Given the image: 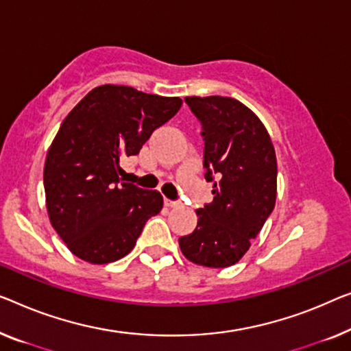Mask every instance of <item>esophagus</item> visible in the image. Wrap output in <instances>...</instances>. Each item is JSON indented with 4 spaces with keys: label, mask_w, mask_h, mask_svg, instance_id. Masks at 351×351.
Masks as SVG:
<instances>
[{
    "label": "esophagus",
    "mask_w": 351,
    "mask_h": 351,
    "mask_svg": "<svg viewBox=\"0 0 351 351\" xmlns=\"http://www.w3.org/2000/svg\"><path fill=\"white\" fill-rule=\"evenodd\" d=\"M164 203H165V206H169V208H178V206H180V203L173 202V200H169V198H165Z\"/></svg>",
    "instance_id": "obj_1"
}]
</instances>
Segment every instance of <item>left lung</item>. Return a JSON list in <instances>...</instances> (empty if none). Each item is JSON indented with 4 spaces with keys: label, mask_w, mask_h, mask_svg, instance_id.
I'll use <instances>...</instances> for the list:
<instances>
[{
    "label": "left lung",
    "mask_w": 351,
    "mask_h": 351,
    "mask_svg": "<svg viewBox=\"0 0 351 351\" xmlns=\"http://www.w3.org/2000/svg\"><path fill=\"white\" fill-rule=\"evenodd\" d=\"M202 123L203 167L213 202L197 209V227L180 238L192 263L227 268L238 263L276 205L277 162L268 130L237 99L186 97Z\"/></svg>",
    "instance_id": "left-lung-1"
}]
</instances>
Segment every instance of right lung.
Here are the masks:
<instances>
[{
    "instance_id": "right-lung-1",
    "label": "right lung",
    "mask_w": 351,
    "mask_h": 351,
    "mask_svg": "<svg viewBox=\"0 0 351 351\" xmlns=\"http://www.w3.org/2000/svg\"><path fill=\"white\" fill-rule=\"evenodd\" d=\"M181 106L180 97L102 85L61 123L45 159V202L51 226L78 258L93 265L123 258L160 213L158 191L121 182L119 159L138 154Z\"/></svg>"
}]
</instances>
